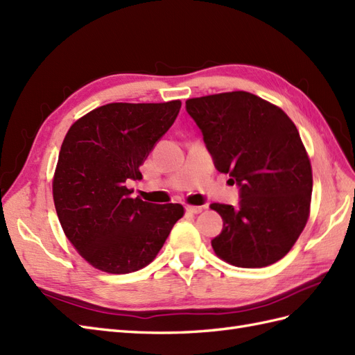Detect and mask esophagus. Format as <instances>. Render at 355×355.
Wrapping results in <instances>:
<instances>
[{
  "label": "esophagus",
  "mask_w": 355,
  "mask_h": 355,
  "mask_svg": "<svg viewBox=\"0 0 355 355\" xmlns=\"http://www.w3.org/2000/svg\"><path fill=\"white\" fill-rule=\"evenodd\" d=\"M185 209H187V212H189V214H200V212L205 209V207H203V206H191V205H188V206L185 207Z\"/></svg>",
  "instance_id": "1"
}]
</instances>
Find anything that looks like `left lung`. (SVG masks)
<instances>
[{"instance_id":"1","label":"left lung","mask_w":355,"mask_h":355,"mask_svg":"<svg viewBox=\"0 0 355 355\" xmlns=\"http://www.w3.org/2000/svg\"><path fill=\"white\" fill-rule=\"evenodd\" d=\"M187 111L215 167L241 188L238 207L211 205L223 218L215 254L239 268L280 261L304 230L312 202V166L295 123L248 92L188 99Z\"/></svg>"}]
</instances>
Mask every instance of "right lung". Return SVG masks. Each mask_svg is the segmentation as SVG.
Listing matches in <instances>:
<instances>
[{
	"mask_svg": "<svg viewBox=\"0 0 355 355\" xmlns=\"http://www.w3.org/2000/svg\"><path fill=\"white\" fill-rule=\"evenodd\" d=\"M182 102H112L69 128L53 179L54 205L64 235L80 256L108 274L148 266L162 248L184 206L132 197L126 180L175 122Z\"/></svg>",
	"mask_w": 355,
	"mask_h": 355,
	"instance_id": "obj_1",
	"label": "right lung"
}]
</instances>
